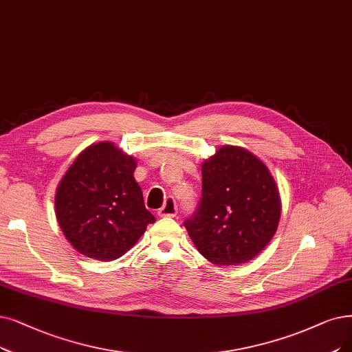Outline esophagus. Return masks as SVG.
<instances>
[{
    "instance_id": "1",
    "label": "esophagus",
    "mask_w": 352,
    "mask_h": 352,
    "mask_svg": "<svg viewBox=\"0 0 352 352\" xmlns=\"http://www.w3.org/2000/svg\"><path fill=\"white\" fill-rule=\"evenodd\" d=\"M159 217L162 218H172V217H176L177 214V205L175 202L173 198H167L164 205L159 209Z\"/></svg>"
}]
</instances>
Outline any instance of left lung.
<instances>
[{
  "instance_id": "obj_1",
  "label": "left lung",
  "mask_w": 352,
  "mask_h": 352,
  "mask_svg": "<svg viewBox=\"0 0 352 352\" xmlns=\"http://www.w3.org/2000/svg\"><path fill=\"white\" fill-rule=\"evenodd\" d=\"M282 202L267 166L248 150L222 146L202 163V198L185 228L218 265L254 258L277 231Z\"/></svg>"
}]
</instances>
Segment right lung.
Instances as JSON below:
<instances>
[{
    "instance_id": "1",
    "label": "right lung",
    "mask_w": 352,
    "mask_h": 352,
    "mask_svg": "<svg viewBox=\"0 0 352 352\" xmlns=\"http://www.w3.org/2000/svg\"><path fill=\"white\" fill-rule=\"evenodd\" d=\"M135 159L114 143H96L70 164L56 190V218L80 254L100 261L124 256L156 221L134 179Z\"/></svg>"
}]
</instances>
